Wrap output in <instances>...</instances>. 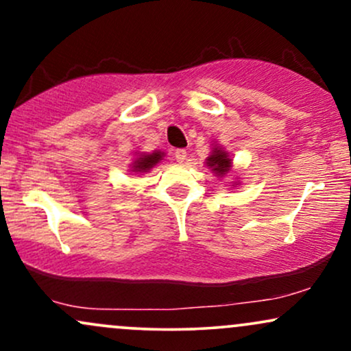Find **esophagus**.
Here are the masks:
<instances>
[{
    "label": "esophagus",
    "instance_id": "obj_1",
    "mask_svg": "<svg viewBox=\"0 0 351 351\" xmlns=\"http://www.w3.org/2000/svg\"><path fill=\"white\" fill-rule=\"evenodd\" d=\"M175 158L178 160V163H184V162H186V158H188L186 150H176V152H175Z\"/></svg>",
    "mask_w": 351,
    "mask_h": 351
}]
</instances>
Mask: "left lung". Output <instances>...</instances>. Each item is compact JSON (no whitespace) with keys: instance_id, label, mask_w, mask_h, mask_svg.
Here are the masks:
<instances>
[{"instance_id":"8db88e82","label":"left lung","mask_w":351,"mask_h":351,"mask_svg":"<svg viewBox=\"0 0 351 351\" xmlns=\"http://www.w3.org/2000/svg\"><path fill=\"white\" fill-rule=\"evenodd\" d=\"M206 167L211 170L217 178H226L229 173L232 171V158L231 155L224 150L223 147H219V145L213 143V148H211V155L206 158ZM239 184V180H234L232 181V188L237 186Z\"/></svg>"}]
</instances>
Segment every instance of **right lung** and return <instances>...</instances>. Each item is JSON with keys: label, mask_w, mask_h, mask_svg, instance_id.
<instances>
[{"label": "right lung", "mask_w": 351, "mask_h": 351, "mask_svg": "<svg viewBox=\"0 0 351 351\" xmlns=\"http://www.w3.org/2000/svg\"><path fill=\"white\" fill-rule=\"evenodd\" d=\"M165 152L155 150L152 153H136V158L130 163V171L134 175H140V173H148L153 167H156L163 160Z\"/></svg>", "instance_id": "1"}]
</instances>
